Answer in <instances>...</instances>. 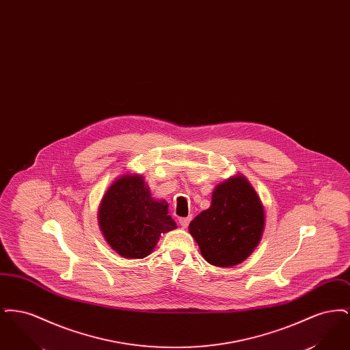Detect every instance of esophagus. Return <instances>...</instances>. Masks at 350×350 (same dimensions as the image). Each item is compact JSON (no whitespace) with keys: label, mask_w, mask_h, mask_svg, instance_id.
Masks as SVG:
<instances>
[{"label":"esophagus","mask_w":350,"mask_h":350,"mask_svg":"<svg viewBox=\"0 0 350 350\" xmlns=\"http://www.w3.org/2000/svg\"><path fill=\"white\" fill-rule=\"evenodd\" d=\"M190 220H191V217H180V224H181V227H183V228H186V227L189 226Z\"/></svg>","instance_id":"1"}]
</instances>
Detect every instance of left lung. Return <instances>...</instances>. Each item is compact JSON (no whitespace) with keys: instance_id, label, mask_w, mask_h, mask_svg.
<instances>
[{"instance_id":"1","label":"left lung","mask_w":350,"mask_h":350,"mask_svg":"<svg viewBox=\"0 0 350 350\" xmlns=\"http://www.w3.org/2000/svg\"><path fill=\"white\" fill-rule=\"evenodd\" d=\"M264 228V204L243 174L217 183L211 206L189 224L203 258L217 267L245 261L261 241Z\"/></svg>"}]
</instances>
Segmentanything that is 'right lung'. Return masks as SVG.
Masks as SVG:
<instances>
[{"label":"right lung","instance_id":"1","mask_svg":"<svg viewBox=\"0 0 350 350\" xmlns=\"http://www.w3.org/2000/svg\"><path fill=\"white\" fill-rule=\"evenodd\" d=\"M97 217L106 243L129 260L150 256L160 236L177 228L167 202L154 200L137 173H124L107 187Z\"/></svg>","mask_w":350,"mask_h":350}]
</instances>
